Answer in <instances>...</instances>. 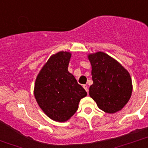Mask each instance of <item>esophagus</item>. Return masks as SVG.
<instances>
[{"instance_id":"1","label":"esophagus","mask_w":148,"mask_h":148,"mask_svg":"<svg viewBox=\"0 0 148 148\" xmlns=\"http://www.w3.org/2000/svg\"><path fill=\"white\" fill-rule=\"evenodd\" d=\"M83 87L84 88V89H85V90H86V91H87V93H88V86H86V85H83Z\"/></svg>"}]
</instances>
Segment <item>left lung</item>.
<instances>
[{
  "label": "left lung",
  "instance_id": "left-lung-1",
  "mask_svg": "<svg viewBox=\"0 0 148 148\" xmlns=\"http://www.w3.org/2000/svg\"><path fill=\"white\" fill-rule=\"evenodd\" d=\"M93 83L89 95L106 113L121 110L130 100L132 85L130 74L117 61L102 52L89 55Z\"/></svg>",
  "mask_w": 148,
  "mask_h": 148
}]
</instances>
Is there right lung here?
<instances>
[{
  "mask_svg": "<svg viewBox=\"0 0 148 148\" xmlns=\"http://www.w3.org/2000/svg\"><path fill=\"white\" fill-rule=\"evenodd\" d=\"M71 54L60 52L50 57L38 75L34 96L38 104L50 119L68 120L78 109L87 92L68 71Z\"/></svg>",
  "mask_w": 148,
  "mask_h": 148,
  "instance_id": "1",
  "label": "right lung"
}]
</instances>
